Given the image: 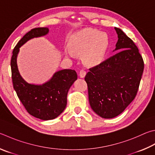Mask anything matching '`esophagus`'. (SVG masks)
I'll list each match as a JSON object with an SVG mask.
<instances>
[{"label":"esophagus","instance_id":"34e87169","mask_svg":"<svg viewBox=\"0 0 155 155\" xmlns=\"http://www.w3.org/2000/svg\"><path fill=\"white\" fill-rule=\"evenodd\" d=\"M86 75V71L84 70H81L79 72V77L81 78H84Z\"/></svg>","mask_w":155,"mask_h":155}]
</instances>
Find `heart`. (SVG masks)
Instances as JSON below:
<instances>
[{"mask_svg": "<svg viewBox=\"0 0 155 155\" xmlns=\"http://www.w3.org/2000/svg\"><path fill=\"white\" fill-rule=\"evenodd\" d=\"M70 47L66 48V53L72 56L74 52L83 55L87 65L95 66L103 60L109 46V38L106 33L94 29H85L74 34L70 39Z\"/></svg>", "mask_w": 155, "mask_h": 155, "instance_id": "1", "label": "heart"}]
</instances>
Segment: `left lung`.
I'll return each mask as SVG.
<instances>
[{"mask_svg": "<svg viewBox=\"0 0 155 155\" xmlns=\"http://www.w3.org/2000/svg\"><path fill=\"white\" fill-rule=\"evenodd\" d=\"M117 53L89 68L85 80L90 106L104 119H112L125 110L137 95L144 71V61L134 41L120 28Z\"/></svg>", "mask_w": 155, "mask_h": 155, "instance_id": "left-lung-1", "label": "left lung"}]
</instances>
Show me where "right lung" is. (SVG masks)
Here are the masks:
<instances>
[{
    "label": "right lung",
    "instance_id": "1",
    "mask_svg": "<svg viewBox=\"0 0 155 155\" xmlns=\"http://www.w3.org/2000/svg\"><path fill=\"white\" fill-rule=\"evenodd\" d=\"M48 32V28H36L27 32L16 45L11 60L13 88L19 99L30 114L44 120L55 119L64 110L68 90L77 79V72L71 69L56 72L43 85L27 83L19 74L17 65L19 47L30 39L45 36Z\"/></svg>",
    "mask_w": 155,
    "mask_h": 155
}]
</instances>
